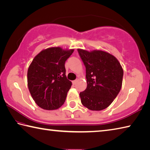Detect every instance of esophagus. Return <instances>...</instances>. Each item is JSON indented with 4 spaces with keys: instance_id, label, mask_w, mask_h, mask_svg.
Returning a JSON list of instances; mask_svg holds the SVG:
<instances>
[{
    "instance_id": "esophagus-1",
    "label": "esophagus",
    "mask_w": 150,
    "mask_h": 150,
    "mask_svg": "<svg viewBox=\"0 0 150 150\" xmlns=\"http://www.w3.org/2000/svg\"><path fill=\"white\" fill-rule=\"evenodd\" d=\"M76 82H77V80H74V81H72V84L73 85H76Z\"/></svg>"
}]
</instances>
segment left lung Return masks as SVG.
<instances>
[{
  "label": "left lung",
  "mask_w": 150,
  "mask_h": 150,
  "mask_svg": "<svg viewBox=\"0 0 150 150\" xmlns=\"http://www.w3.org/2000/svg\"><path fill=\"white\" fill-rule=\"evenodd\" d=\"M86 67L87 88L80 92L83 105L99 111L108 107L122 86L123 70L114 55L100 50L78 49Z\"/></svg>",
  "instance_id": "8db88e82"
}]
</instances>
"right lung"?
<instances>
[{
    "instance_id": "right-lung-1",
    "label": "right lung",
    "mask_w": 150,
    "mask_h": 150,
    "mask_svg": "<svg viewBox=\"0 0 150 150\" xmlns=\"http://www.w3.org/2000/svg\"><path fill=\"white\" fill-rule=\"evenodd\" d=\"M74 50L60 47L42 50L28 69L27 83L36 104L44 110H55L63 105L72 82L65 75V61Z\"/></svg>"
}]
</instances>
